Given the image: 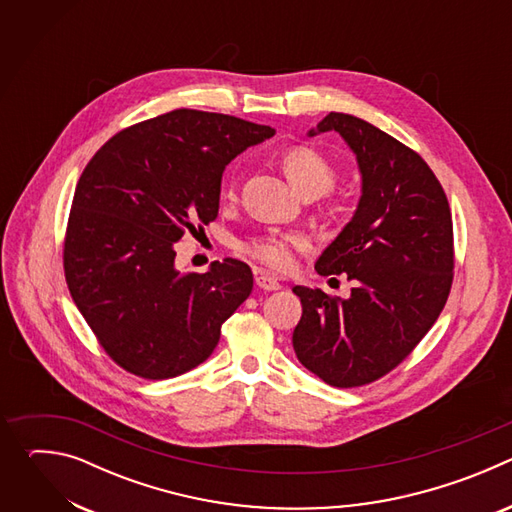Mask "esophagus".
I'll return each instance as SVG.
<instances>
[{
  "label": "esophagus",
  "mask_w": 512,
  "mask_h": 512,
  "mask_svg": "<svg viewBox=\"0 0 512 512\" xmlns=\"http://www.w3.org/2000/svg\"><path fill=\"white\" fill-rule=\"evenodd\" d=\"M255 283H257L261 289H265V291H275V289L281 287V283H279L275 277L267 275V273H257V275H255Z\"/></svg>",
  "instance_id": "obj_1"
}]
</instances>
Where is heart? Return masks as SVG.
<instances>
[{"instance_id":"heart-1","label":"heart","mask_w":512,"mask_h":512,"mask_svg":"<svg viewBox=\"0 0 512 512\" xmlns=\"http://www.w3.org/2000/svg\"><path fill=\"white\" fill-rule=\"evenodd\" d=\"M281 168L287 180L296 186V190L306 198H316L326 194L336 182L334 166L314 148L308 145H294L281 156ZM229 196H235V188L229 186ZM302 235L289 233H263L249 237L239 243V251L261 265L283 271L291 265V249L302 247Z\"/></svg>"}]
</instances>
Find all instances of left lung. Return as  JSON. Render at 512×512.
<instances>
[{
	"label": "left lung",
	"mask_w": 512,
	"mask_h": 512,
	"mask_svg": "<svg viewBox=\"0 0 512 512\" xmlns=\"http://www.w3.org/2000/svg\"><path fill=\"white\" fill-rule=\"evenodd\" d=\"M326 131L354 152L362 194L316 271L346 273L354 287L342 300L296 285L302 320L291 342L308 371L350 389L393 371L442 314L454 279V229L446 192L417 152L346 113H328L308 135Z\"/></svg>",
	"instance_id": "1"
}]
</instances>
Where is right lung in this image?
<instances>
[{
    "instance_id": "right-lung-1",
    "label": "right lung",
    "mask_w": 512,
    "mask_h": 512,
    "mask_svg": "<svg viewBox=\"0 0 512 512\" xmlns=\"http://www.w3.org/2000/svg\"><path fill=\"white\" fill-rule=\"evenodd\" d=\"M275 133L233 115L176 109L113 135L72 198L64 275L105 352L150 381L204 362L249 298L251 267L176 269V243L214 221L227 164Z\"/></svg>"
}]
</instances>
